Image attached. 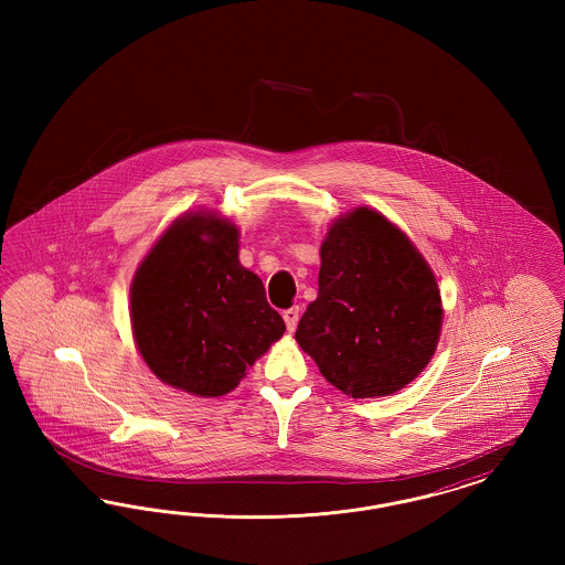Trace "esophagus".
I'll list each match as a JSON object with an SVG mask.
<instances>
[{"mask_svg":"<svg viewBox=\"0 0 565 565\" xmlns=\"http://www.w3.org/2000/svg\"><path fill=\"white\" fill-rule=\"evenodd\" d=\"M298 318H300V311H298V307H292V309H286V311H284V322H286V326H288V330H290V332H295Z\"/></svg>","mask_w":565,"mask_h":565,"instance_id":"esophagus-1","label":"esophagus"}]
</instances>
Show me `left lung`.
<instances>
[{"instance_id":"8db88e82","label":"left lung","mask_w":565,"mask_h":565,"mask_svg":"<svg viewBox=\"0 0 565 565\" xmlns=\"http://www.w3.org/2000/svg\"><path fill=\"white\" fill-rule=\"evenodd\" d=\"M320 256V292L298 322V345L351 398L398 392L426 369L440 337L428 263L369 207L339 217Z\"/></svg>"}]
</instances>
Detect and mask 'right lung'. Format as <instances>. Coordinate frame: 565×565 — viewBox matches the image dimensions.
Masks as SVG:
<instances>
[{
  "instance_id": "1",
  "label": "right lung",
  "mask_w": 565,
  "mask_h": 565,
  "mask_svg": "<svg viewBox=\"0 0 565 565\" xmlns=\"http://www.w3.org/2000/svg\"><path fill=\"white\" fill-rule=\"evenodd\" d=\"M135 341L150 371L190 394H228L284 330L258 275L239 263V231L220 217L178 220L135 273Z\"/></svg>"
}]
</instances>
